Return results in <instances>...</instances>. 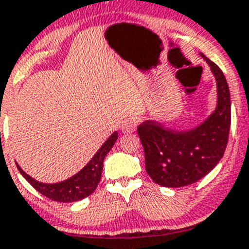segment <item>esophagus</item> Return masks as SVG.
I'll return each instance as SVG.
<instances>
[{
	"label": "esophagus",
	"instance_id": "obj_1",
	"mask_svg": "<svg viewBox=\"0 0 249 249\" xmlns=\"http://www.w3.org/2000/svg\"><path fill=\"white\" fill-rule=\"evenodd\" d=\"M136 125H138V120L135 118H127L123 122L122 124V130L124 132H132L135 131Z\"/></svg>",
	"mask_w": 249,
	"mask_h": 249
}]
</instances>
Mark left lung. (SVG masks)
<instances>
[{
	"mask_svg": "<svg viewBox=\"0 0 249 249\" xmlns=\"http://www.w3.org/2000/svg\"><path fill=\"white\" fill-rule=\"evenodd\" d=\"M217 83V104L210 117L192 130L164 129L155 122L139 125L145 166L152 180L162 187L179 188L198 182L224 156L231 126L229 85L220 67L204 56Z\"/></svg>",
	"mask_w": 249,
	"mask_h": 249,
	"instance_id": "8db88e82",
	"label": "left lung"
}]
</instances>
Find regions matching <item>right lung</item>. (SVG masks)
<instances>
[{"instance_id":"1","label":"right lung","mask_w":249,"mask_h":249,"mask_svg":"<svg viewBox=\"0 0 249 249\" xmlns=\"http://www.w3.org/2000/svg\"><path fill=\"white\" fill-rule=\"evenodd\" d=\"M117 140L118 132L115 131L109 136L108 140L101 146V148L97 151V153L92 157V160L78 173H76L75 176H72L71 178L64 180V182L54 183V184L38 182L30 176H28L18 166V163L16 164H17V168L19 169L23 177L44 196L54 201H59V203H73V201H78L87 198L96 190L102 177L104 159H106L107 153L111 150V147H113Z\"/></svg>"}]
</instances>
